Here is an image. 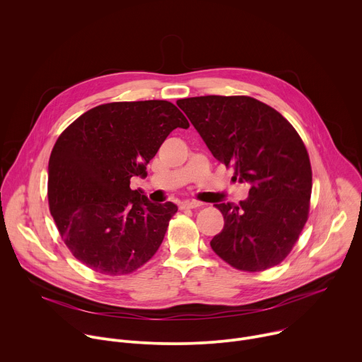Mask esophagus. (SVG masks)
<instances>
[{
  "instance_id": "obj_1",
  "label": "esophagus",
  "mask_w": 362,
  "mask_h": 362,
  "mask_svg": "<svg viewBox=\"0 0 362 362\" xmlns=\"http://www.w3.org/2000/svg\"><path fill=\"white\" fill-rule=\"evenodd\" d=\"M199 206H202V203L197 200H186L182 203L183 209H196V208H199Z\"/></svg>"
}]
</instances>
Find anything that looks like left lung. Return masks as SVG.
Here are the masks:
<instances>
[{
	"label": "left lung",
	"instance_id": "8db88e82",
	"mask_svg": "<svg viewBox=\"0 0 362 362\" xmlns=\"http://www.w3.org/2000/svg\"><path fill=\"white\" fill-rule=\"evenodd\" d=\"M214 158L246 182V200L215 204L225 226L211 246L239 271L261 272L281 264L309 214L313 170L306 147L275 109L247 95L177 100Z\"/></svg>",
	"mask_w": 362,
	"mask_h": 362
}]
</instances>
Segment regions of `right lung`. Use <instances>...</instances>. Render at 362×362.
I'll return each mask as SVG.
<instances>
[{
	"mask_svg": "<svg viewBox=\"0 0 362 362\" xmlns=\"http://www.w3.org/2000/svg\"><path fill=\"white\" fill-rule=\"evenodd\" d=\"M176 127L189 123L170 101H117L86 112L57 139L48 162L49 212L90 269L132 274L162 245L177 206L148 202L130 179L144 176Z\"/></svg>",
	"mask_w": 362,
	"mask_h": 362,
	"instance_id": "right-lung-1",
	"label": "right lung"
}]
</instances>
